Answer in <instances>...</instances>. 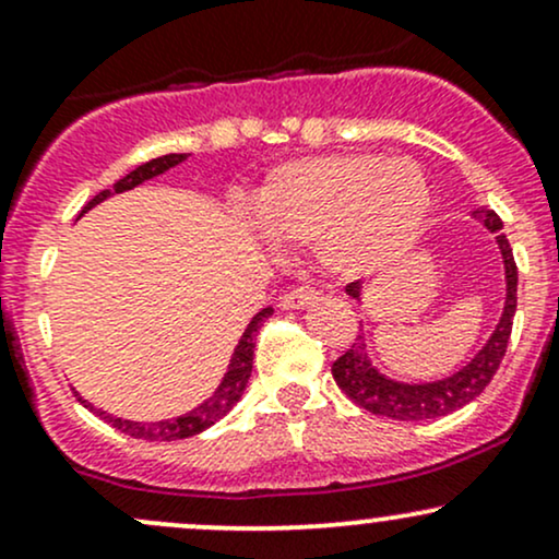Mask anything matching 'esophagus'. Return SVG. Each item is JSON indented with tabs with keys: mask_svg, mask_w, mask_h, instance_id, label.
Wrapping results in <instances>:
<instances>
[{
	"mask_svg": "<svg viewBox=\"0 0 559 559\" xmlns=\"http://www.w3.org/2000/svg\"><path fill=\"white\" fill-rule=\"evenodd\" d=\"M318 297V292L312 286H294L286 294H281V307L284 310H299V307L312 305V299Z\"/></svg>",
	"mask_w": 559,
	"mask_h": 559,
	"instance_id": "obj_1",
	"label": "esophagus"
}]
</instances>
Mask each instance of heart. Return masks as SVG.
<instances>
[{
	"label": "heart",
	"instance_id": "b5f03b06",
	"mask_svg": "<svg viewBox=\"0 0 559 559\" xmlns=\"http://www.w3.org/2000/svg\"><path fill=\"white\" fill-rule=\"evenodd\" d=\"M431 191L409 159L325 155L275 168L254 217L275 241L318 243L338 275H368L402 258L426 221Z\"/></svg>",
	"mask_w": 559,
	"mask_h": 559
}]
</instances>
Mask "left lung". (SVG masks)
I'll use <instances>...</instances> for the list:
<instances>
[{"label":"left lung","mask_w":559,"mask_h":559,"mask_svg":"<svg viewBox=\"0 0 559 559\" xmlns=\"http://www.w3.org/2000/svg\"><path fill=\"white\" fill-rule=\"evenodd\" d=\"M473 215H476L491 234H497L499 249H502L507 299L497 331L491 333L489 344L473 357L471 365H465L460 373L436 383H396L391 381V378L381 376L368 360L365 336L360 333V336L352 342L349 349L333 362L331 373L333 381L338 383V389H342L352 402L368 409V413L409 423L444 418V415L454 413V409L465 407L467 402L476 400L480 391L489 386L493 373L499 370V362H502L507 352V342H510L512 318H515L518 307V265L515 258H512L510 241H507V236L502 234V217L489 207L473 210ZM346 294L360 299V284H357V281L346 284Z\"/></svg>","instance_id":"obj_1"}]
</instances>
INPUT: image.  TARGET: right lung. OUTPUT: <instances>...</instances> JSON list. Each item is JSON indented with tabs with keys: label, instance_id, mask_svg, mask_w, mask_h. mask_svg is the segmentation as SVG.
Masks as SVG:
<instances>
[{
	"label": "right lung",
	"instance_id": "add662e5",
	"mask_svg": "<svg viewBox=\"0 0 559 559\" xmlns=\"http://www.w3.org/2000/svg\"><path fill=\"white\" fill-rule=\"evenodd\" d=\"M186 159V155H163V157H155L150 159V163L139 165L136 170L128 173L126 178H120L118 183L112 186V189H105L99 191L92 202L86 204V207L81 210V215L86 213V210H92L94 204L105 202L107 197L112 194H120V191H128L133 189V186L150 181V178L159 176V173L176 168V165H181ZM79 215V217H81ZM273 316L271 307H265V310H260L258 316L252 318V323L247 325V331H243L239 346H236L234 357H230V365H228V373L223 378L221 389L215 391L213 396H210L207 402L199 404L197 409H191V413L186 415H178V418L173 420H159V423H133V420H123V418H112V415H107L105 409H94L92 404H86L79 396V402L86 404L88 409H92L94 415H99L102 420L110 423L112 428H118L120 433L126 436H133V439H144V441H176V439H189V436H197L202 433L204 428H210L213 423H217L223 418V415L230 413V407H234L236 402L241 400L243 389H247V381L249 376H252V357H254V342H258V333L262 329V323H265L267 318Z\"/></svg>",
	"mask_w": 559,
	"mask_h": 559
}]
</instances>
